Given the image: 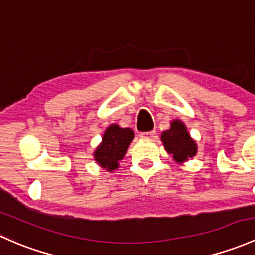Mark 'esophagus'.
Instances as JSON below:
<instances>
[{"label": "esophagus", "instance_id": "1", "mask_svg": "<svg viewBox=\"0 0 255 255\" xmlns=\"http://www.w3.org/2000/svg\"><path fill=\"white\" fill-rule=\"evenodd\" d=\"M140 137L142 138H153L156 137V131H148V132H141Z\"/></svg>", "mask_w": 255, "mask_h": 255}]
</instances>
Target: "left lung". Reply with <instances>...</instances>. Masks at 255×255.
Masks as SVG:
<instances>
[{
	"label": "left lung",
	"mask_w": 255,
	"mask_h": 255,
	"mask_svg": "<svg viewBox=\"0 0 255 255\" xmlns=\"http://www.w3.org/2000/svg\"><path fill=\"white\" fill-rule=\"evenodd\" d=\"M164 148L173 159L178 163L193 158L198 152V146L195 141L190 137L184 123L179 119H175L170 123L169 130L164 131L161 135Z\"/></svg>",
	"instance_id": "1"
}]
</instances>
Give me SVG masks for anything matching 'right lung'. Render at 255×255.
Returning <instances> with one entry per match:
<instances>
[{
  "label": "right lung",
  "mask_w": 255,
  "mask_h": 255,
  "mask_svg": "<svg viewBox=\"0 0 255 255\" xmlns=\"http://www.w3.org/2000/svg\"><path fill=\"white\" fill-rule=\"evenodd\" d=\"M135 133L128 128H120L112 124L107 128L101 145L96 148L94 161L108 172H113L119 167V162L124 158Z\"/></svg>",
  "instance_id": "obj_1"
}]
</instances>
